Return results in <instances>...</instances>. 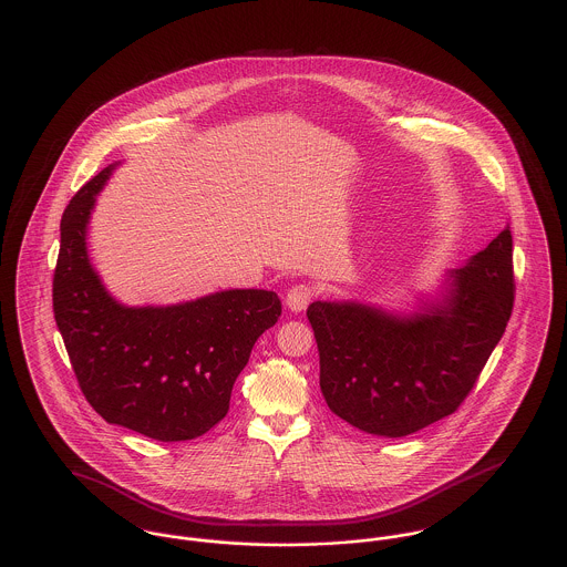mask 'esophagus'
Wrapping results in <instances>:
<instances>
[{"label": "esophagus", "mask_w": 567, "mask_h": 567, "mask_svg": "<svg viewBox=\"0 0 567 567\" xmlns=\"http://www.w3.org/2000/svg\"><path fill=\"white\" fill-rule=\"evenodd\" d=\"M312 298H315V287L308 285V282H300V285H296V287L289 289V293H287V306H289L291 310L300 312V310H305Z\"/></svg>", "instance_id": "34e87169"}]
</instances>
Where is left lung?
<instances>
[{"instance_id":"obj_1","label":"left lung","mask_w":567,"mask_h":567,"mask_svg":"<svg viewBox=\"0 0 567 567\" xmlns=\"http://www.w3.org/2000/svg\"><path fill=\"white\" fill-rule=\"evenodd\" d=\"M514 308L512 230L446 274L440 300L414 315L358 302H312L328 408L375 434H414L453 414L477 384Z\"/></svg>"}]
</instances>
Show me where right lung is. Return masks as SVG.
Masks as SVG:
<instances>
[{
    "label": "right lung",
    "instance_id": "1",
    "mask_svg": "<svg viewBox=\"0 0 567 567\" xmlns=\"http://www.w3.org/2000/svg\"><path fill=\"white\" fill-rule=\"evenodd\" d=\"M116 164L71 198L60 221L53 315L87 403L107 423L178 442L226 416L237 375L282 305L274 291L230 289L175 306L118 305L86 250L87 219Z\"/></svg>",
    "mask_w": 567,
    "mask_h": 567
}]
</instances>
